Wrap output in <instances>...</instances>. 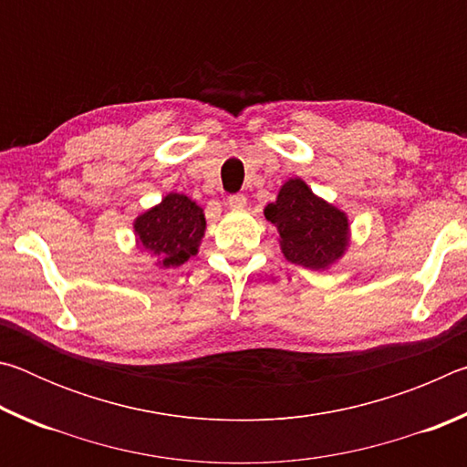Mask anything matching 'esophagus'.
Listing matches in <instances>:
<instances>
[{
	"mask_svg": "<svg viewBox=\"0 0 467 467\" xmlns=\"http://www.w3.org/2000/svg\"><path fill=\"white\" fill-rule=\"evenodd\" d=\"M228 205H231L233 210H243L244 205H247V197H244L243 193H233L231 197H228Z\"/></svg>",
	"mask_w": 467,
	"mask_h": 467,
	"instance_id": "obj_1",
	"label": "esophagus"
}]
</instances>
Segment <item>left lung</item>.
I'll return each instance as SVG.
<instances>
[{
	"instance_id": "left-lung-1",
	"label": "left lung",
	"mask_w": 467,
	"mask_h": 467,
	"mask_svg": "<svg viewBox=\"0 0 467 467\" xmlns=\"http://www.w3.org/2000/svg\"><path fill=\"white\" fill-rule=\"evenodd\" d=\"M265 218L278 228L280 247L290 264L326 270L348 247V218L315 195L305 181L290 179L278 200L267 203Z\"/></svg>"
}]
</instances>
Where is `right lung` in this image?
I'll use <instances>...</instances> for the list:
<instances>
[{
	"label": "right lung",
	"mask_w": 467,
	"mask_h": 467,
	"mask_svg": "<svg viewBox=\"0 0 467 467\" xmlns=\"http://www.w3.org/2000/svg\"><path fill=\"white\" fill-rule=\"evenodd\" d=\"M138 243L158 255L162 267H179L195 255L205 231L200 205L187 195L169 193L152 210L136 218Z\"/></svg>",
	"instance_id": "1"
}]
</instances>
